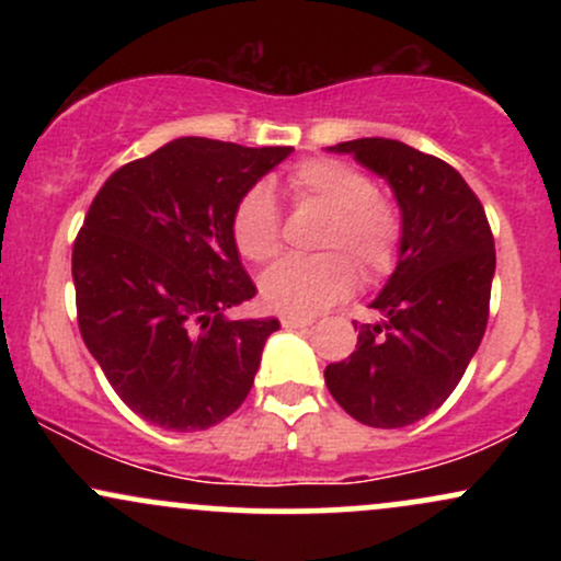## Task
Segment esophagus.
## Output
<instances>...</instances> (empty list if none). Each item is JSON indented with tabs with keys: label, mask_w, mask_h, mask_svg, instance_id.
<instances>
[{
	"label": "esophagus",
	"mask_w": 561,
	"mask_h": 561,
	"mask_svg": "<svg viewBox=\"0 0 561 561\" xmlns=\"http://www.w3.org/2000/svg\"><path fill=\"white\" fill-rule=\"evenodd\" d=\"M313 319L311 317H298V313H285L282 317V327H287V330H298V327H311Z\"/></svg>",
	"instance_id": "1"
}]
</instances>
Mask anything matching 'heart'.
Wrapping results in <instances>:
<instances>
[{"label": "heart", "mask_w": 561, "mask_h": 561, "mask_svg": "<svg viewBox=\"0 0 561 561\" xmlns=\"http://www.w3.org/2000/svg\"><path fill=\"white\" fill-rule=\"evenodd\" d=\"M298 205L327 210L317 259H285L261 279V295L276 311L317 313L351 295L356 266L364 282L396 268L403 244V216L390 197L379 195L369 173L334 158H308L287 176ZM231 240L242 259L268 263L282 250V216L272 192L250 186L231 214Z\"/></svg>", "instance_id": "1"}]
</instances>
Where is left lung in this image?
Returning <instances> with one entry per match:
<instances>
[{
	"label": "left lung",
	"mask_w": 561,
	"mask_h": 561,
	"mask_svg": "<svg viewBox=\"0 0 561 561\" xmlns=\"http://www.w3.org/2000/svg\"><path fill=\"white\" fill-rule=\"evenodd\" d=\"M392 186L403 216L396 272L358 324L356 351L324 369L332 398L369 427H405L433 414L480 347L495 272L493 231L482 203L446 160L396 139L340 141Z\"/></svg>",
	"instance_id": "obj_1"
}]
</instances>
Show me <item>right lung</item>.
<instances>
[{"mask_svg": "<svg viewBox=\"0 0 561 561\" xmlns=\"http://www.w3.org/2000/svg\"><path fill=\"white\" fill-rule=\"evenodd\" d=\"M293 147L182 137L111 173L73 242L79 330L134 414L173 433L240 409L276 319H229L255 295L231 240L244 192Z\"/></svg>", "mask_w": 561, "mask_h": 561, "instance_id": "obj_1", "label": "right lung"}]
</instances>
